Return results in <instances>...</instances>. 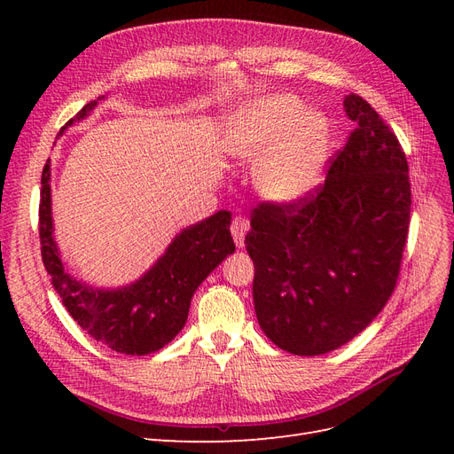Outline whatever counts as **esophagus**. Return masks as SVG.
<instances>
[{
    "label": "esophagus",
    "mask_w": 454,
    "mask_h": 454,
    "mask_svg": "<svg viewBox=\"0 0 454 454\" xmlns=\"http://www.w3.org/2000/svg\"><path fill=\"white\" fill-rule=\"evenodd\" d=\"M246 232H248V222H246L244 217H235V219H232L231 235H232V239H235L237 248H242V246H244Z\"/></svg>",
    "instance_id": "esophagus-1"
}]
</instances>
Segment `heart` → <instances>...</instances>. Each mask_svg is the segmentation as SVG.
Listing matches in <instances>:
<instances>
[{
	"label": "heart",
	"mask_w": 454,
	"mask_h": 454,
	"mask_svg": "<svg viewBox=\"0 0 454 454\" xmlns=\"http://www.w3.org/2000/svg\"><path fill=\"white\" fill-rule=\"evenodd\" d=\"M329 144L327 121L292 94H272L232 112L222 145L231 157L257 162L254 184L277 206L303 202L320 187Z\"/></svg>",
	"instance_id": "obj_1"
}]
</instances>
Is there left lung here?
<instances>
[{
    "mask_svg": "<svg viewBox=\"0 0 454 454\" xmlns=\"http://www.w3.org/2000/svg\"><path fill=\"white\" fill-rule=\"evenodd\" d=\"M345 112L356 129L324 185L303 202H261L246 235L254 307L263 333L297 356L332 352L388 303L411 214L409 167L395 134L362 96Z\"/></svg>",
    "mask_w": 454,
    "mask_h": 454,
    "instance_id": "1",
    "label": "left lung"
}]
</instances>
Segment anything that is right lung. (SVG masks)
<instances>
[{"label": "right lung", "mask_w": 454, "mask_h": 454, "mask_svg": "<svg viewBox=\"0 0 454 454\" xmlns=\"http://www.w3.org/2000/svg\"><path fill=\"white\" fill-rule=\"evenodd\" d=\"M100 96L98 100H102ZM98 100L89 102L66 122L60 134L85 119ZM231 212L219 210L208 219L184 229L140 280L117 290H100L74 278L62 263L52 235L51 160L41 174L39 240L43 265L66 310L85 332L121 354L144 356L160 350L182 332L191 299L204 278L235 252Z\"/></svg>", "instance_id": "right-lung-1"}]
</instances>
